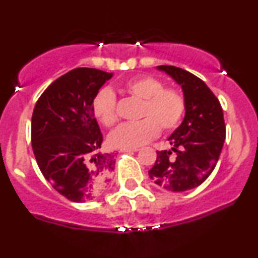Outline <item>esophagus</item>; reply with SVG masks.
<instances>
[{"label": "esophagus", "instance_id": "esophagus-1", "mask_svg": "<svg viewBox=\"0 0 258 258\" xmlns=\"http://www.w3.org/2000/svg\"><path fill=\"white\" fill-rule=\"evenodd\" d=\"M138 148H135V149H121V152L122 153H135V152H138Z\"/></svg>", "mask_w": 258, "mask_h": 258}]
</instances>
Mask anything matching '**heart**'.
<instances>
[{
    "mask_svg": "<svg viewBox=\"0 0 258 258\" xmlns=\"http://www.w3.org/2000/svg\"><path fill=\"white\" fill-rule=\"evenodd\" d=\"M122 90L143 99L142 117L137 122L121 123L109 136V143L117 149H135L152 141L162 131H172L179 125L185 112V98L178 90L164 88L160 80L153 76H136L127 80ZM93 112L104 126L116 122V99L108 88L94 97Z\"/></svg>",
    "mask_w": 258,
    "mask_h": 258,
    "instance_id": "b5f03b06",
    "label": "heart"
}]
</instances>
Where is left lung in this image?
I'll return each instance as SVG.
<instances>
[{
  "label": "left lung",
  "mask_w": 258,
  "mask_h": 258,
  "mask_svg": "<svg viewBox=\"0 0 258 258\" xmlns=\"http://www.w3.org/2000/svg\"><path fill=\"white\" fill-rule=\"evenodd\" d=\"M158 69L182 86L185 115L168 137L172 149L156 152L148 173L166 190L185 191L205 182L216 167L226 139L223 111L217 97L198 76L172 65Z\"/></svg>",
  "instance_id": "8db88e82"
}]
</instances>
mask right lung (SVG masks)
I'll return each mask as SVG.
<instances>
[{"label": "right lung", "instance_id": "right-lung-1", "mask_svg": "<svg viewBox=\"0 0 258 258\" xmlns=\"http://www.w3.org/2000/svg\"><path fill=\"white\" fill-rule=\"evenodd\" d=\"M111 73L76 68L52 82L35 105L31 146L43 177L74 203L94 200L115 168L114 154H102L94 97Z\"/></svg>", "mask_w": 258, "mask_h": 258}]
</instances>
